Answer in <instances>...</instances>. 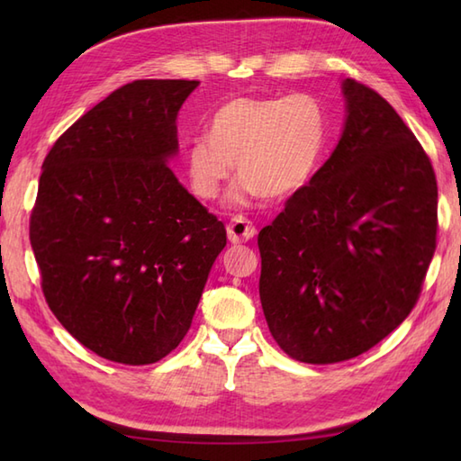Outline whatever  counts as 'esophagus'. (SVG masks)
Wrapping results in <instances>:
<instances>
[{
	"label": "esophagus",
	"mask_w": 461,
	"mask_h": 461,
	"mask_svg": "<svg viewBox=\"0 0 461 461\" xmlns=\"http://www.w3.org/2000/svg\"><path fill=\"white\" fill-rule=\"evenodd\" d=\"M258 230L253 228V223L246 218H233L228 225V238L231 243H246L256 238Z\"/></svg>",
	"instance_id": "34e87169"
}]
</instances>
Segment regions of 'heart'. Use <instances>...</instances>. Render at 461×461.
<instances>
[{"label":"heart","instance_id":"heart-1","mask_svg":"<svg viewBox=\"0 0 461 461\" xmlns=\"http://www.w3.org/2000/svg\"><path fill=\"white\" fill-rule=\"evenodd\" d=\"M327 142V114L312 95L240 96L213 114L210 136L188 149V176L195 195L213 200L236 170L233 205L258 195L285 198L309 182Z\"/></svg>","mask_w":461,"mask_h":461}]
</instances>
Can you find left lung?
<instances>
[{
	"mask_svg": "<svg viewBox=\"0 0 461 461\" xmlns=\"http://www.w3.org/2000/svg\"><path fill=\"white\" fill-rule=\"evenodd\" d=\"M337 149L259 231V299L273 339L311 365L355 358L414 309L436 251L432 162L382 96L342 81Z\"/></svg>",
	"mask_w": 461,
	"mask_h": 461,
	"instance_id": "obj_1",
	"label": "left lung"
}]
</instances>
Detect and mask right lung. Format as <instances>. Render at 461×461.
I'll use <instances>...</instances> for the list:
<instances>
[{"label": "right lung", "mask_w": 461, "mask_h": 461, "mask_svg": "<svg viewBox=\"0 0 461 461\" xmlns=\"http://www.w3.org/2000/svg\"><path fill=\"white\" fill-rule=\"evenodd\" d=\"M200 81L121 86L43 162L29 240L57 321L96 355L152 365L188 332L225 228L168 162Z\"/></svg>", "instance_id": "1"}]
</instances>
